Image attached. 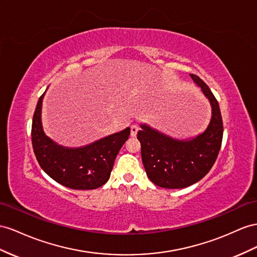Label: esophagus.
<instances>
[{"label": "esophagus", "mask_w": 257, "mask_h": 257, "mask_svg": "<svg viewBox=\"0 0 257 257\" xmlns=\"http://www.w3.org/2000/svg\"><path fill=\"white\" fill-rule=\"evenodd\" d=\"M137 133H138V127H137V126H133V127H131V129H130L131 136H136Z\"/></svg>", "instance_id": "esophagus-1"}]
</instances>
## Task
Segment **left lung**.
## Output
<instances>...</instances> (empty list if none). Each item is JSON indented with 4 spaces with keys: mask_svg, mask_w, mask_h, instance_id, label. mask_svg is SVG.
<instances>
[{
    "mask_svg": "<svg viewBox=\"0 0 257 257\" xmlns=\"http://www.w3.org/2000/svg\"><path fill=\"white\" fill-rule=\"evenodd\" d=\"M85 85L74 83L61 91L52 92L54 103L61 107L77 109ZM40 96L32 118V148L39 165L52 179L74 190H93L107 182L114 161L128 140L130 128L109 135L79 148H67L57 144L44 134L42 126V104L45 93ZM64 109V108H63Z\"/></svg>",
    "mask_w": 257,
    "mask_h": 257,
    "instance_id": "obj_1",
    "label": "left lung"
}]
</instances>
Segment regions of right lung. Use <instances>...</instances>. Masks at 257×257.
Here are the masks:
<instances>
[{
  "instance_id": "1",
  "label": "right lung",
  "mask_w": 257,
  "mask_h": 257,
  "mask_svg": "<svg viewBox=\"0 0 257 257\" xmlns=\"http://www.w3.org/2000/svg\"><path fill=\"white\" fill-rule=\"evenodd\" d=\"M212 106V118L203 134L179 140L141 123L138 140L141 143L142 163L154 185L182 189L200 181L212 168L222 141V119L218 102L200 77L191 76Z\"/></svg>"
}]
</instances>
